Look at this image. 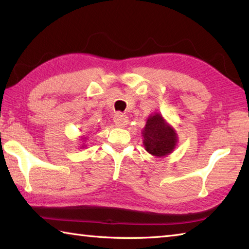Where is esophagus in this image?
<instances>
[{
    "label": "esophagus",
    "mask_w": 249,
    "mask_h": 249,
    "mask_svg": "<svg viewBox=\"0 0 249 249\" xmlns=\"http://www.w3.org/2000/svg\"><path fill=\"white\" fill-rule=\"evenodd\" d=\"M128 122V117L122 114V113H116L115 116H114V123L116 126H119V127H124V126L127 124Z\"/></svg>",
    "instance_id": "1"
}]
</instances>
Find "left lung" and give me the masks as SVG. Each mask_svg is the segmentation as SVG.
Returning <instances> with one entry per match:
<instances>
[{
  "mask_svg": "<svg viewBox=\"0 0 249 249\" xmlns=\"http://www.w3.org/2000/svg\"><path fill=\"white\" fill-rule=\"evenodd\" d=\"M142 136L144 149L158 158L170 155L178 143V134L159 113L148 117Z\"/></svg>",
  "mask_w": 249,
  "mask_h": 249,
  "instance_id": "obj_1",
  "label": "left lung"
}]
</instances>
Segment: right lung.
<instances>
[{
  "instance_id": "obj_1",
  "label": "right lung",
  "mask_w": 249,
  "mask_h": 249,
  "mask_svg": "<svg viewBox=\"0 0 249 249\" xmlns=\"http://www.w3.org/2000/svg\"><path fill=\"white\" fill-rule=\"evenodd\" d=\"M83 139H86V137H84ZM81 147H85V144H84V146H81Z\"/></svg>"
}]
</instances>
